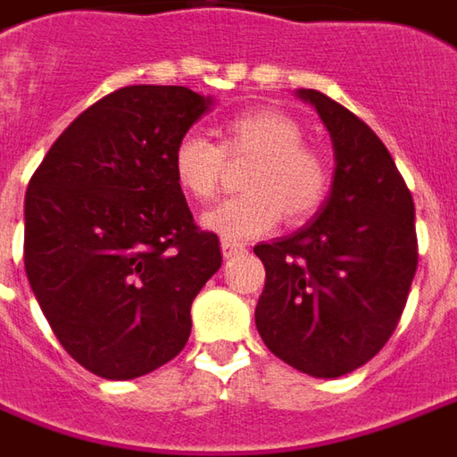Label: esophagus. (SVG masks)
Returning <instances> with one entry per match:
<instances>
[{
	"mask_svg": "<svg viewBox=\"0 0 457 457\" xmlns=\"http://www.w3.org/2000/svg\"><path fill=\"white\" fill-rule=\"evenodd\" d=\"M221 251L226 259H231V256H238V253H244L246 246L241 244V241H231V238H221Z\"/></svg>",
	"mask_w": 457,
	"mask_h": 457,
	"instance_id": "obj_1",
	"label": "esophagus"
}]
</instances>
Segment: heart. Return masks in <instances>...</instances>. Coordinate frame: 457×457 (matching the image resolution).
<instances>
[{"label":"heart","mask_w":457,"mask_h":457,"mask_svg":"<svg viewBox=\"0 0 457 457\" xmlns=\"http://www.w3.org/2000/svg\"><path fill=\"white\" fill-rule=\"evenodd\" d=\"M213 144L196 131L176 141L171 154L176 187L196 201L216 196L223 166L248 159L241 174L246 194L226 198L204 213L201 223L223 238H253L270 231L286 216L288 223L308 221L326 204L330 169L303 141L301 124L276 109L231 116Z\"/></svg>","instance_id":"1"}]
</instances>
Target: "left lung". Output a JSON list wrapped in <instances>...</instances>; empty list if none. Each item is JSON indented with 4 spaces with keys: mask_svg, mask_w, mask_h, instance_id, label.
Wrapping results in <instances>:
<instances>
[{
    "mask_svg": "<svg viewBox=\"0 0 457 457\" xmlns=\"http://www.w3.org/2000/svg\"><path fill=\"white\" fill-rule=\"evenodd\" d=\"M333 138L336 174L316 219L253 248L266 266L256 328L273 355L316 378L368 363L401 320L418 269L413 196L376 131L301 89Z\"/></svg>",
    "mask_w": 457,
    "mask_h": 457,
    "instance_id": "left-lung-1",
    "label": "left lung"
}]
</instances>
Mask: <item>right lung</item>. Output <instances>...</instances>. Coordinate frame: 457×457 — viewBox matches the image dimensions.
<instances>
[{
	"mask_svg": "<svg viewBox=\"0 0 457 457\" xmlns=\"http://www.w3.org/2000/svg\"><path fill=\"white\" fill-rule=\"evenodd\" d=\"M187 87H124L46 151L24 198V269L79 366L146 376L184 351L191 303L221 266L176 187L171 154L209 109Z\"/></svg>",
	"mask_w": 457,
	"mask_h": 457,
	"instance_id": "right-lung-1",
	"label": "right lung"
}]
</instances>
